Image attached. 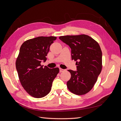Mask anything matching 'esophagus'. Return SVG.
I'll return each instance as SVG.
<instances>
[{"label": "esophagus", "instance_id": "1", "mask_svg": "<svg viewBox=\"0 0 121 121\" xmlns=\"http://www.w3.org/2000/svg\"><path fill=\"white\" fill-rule=\"evenodd\" d=\"M64 71H65V69H60V73H61V72H63Z\"/></svg>", "mask_w": 121, "mask_h": 121}]
</instances>
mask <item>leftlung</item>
<instances>
[{"instance_id": "left-lung-1", "label": "left lung", "mask_w": 121, "mask_h": 121, "mask_svg": "<svg viewBox=\"0 0 121 121\" xmlns=\"http://www.w3.org/2000/svg\"><path fill=\"white\" fill-rule=\"evenodd\" d=\"M71 49L72 60L76 61L77 71L69 69L71 79L68 89L76 95L85 94L91 90L102 69V52L98 43L86 35H67L59 37Z\"/></svg>"}]
</instances>
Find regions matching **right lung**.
I'll return each instance as SVG.
<instances>
[{
	"instance_id": "right-lung-1",
	"label": "right lung",
	"mask_w": 121,
	"mask_h": 121,
	"mask_svg": "<svg viewBox=\"0 0 121 121\" xmlns=\"http://www.w3.org/2000/svg\"><path fill=\"white\" fill-rule=\"evenodd\" d=\"M56 39L54 36H40L27 40L20 47L17 71L24 89L34 97L42 98L48 94L59 73L58 68L49 69L41 65L42 61H46L50 46Z\"/></svg>"
}]
</instances>
